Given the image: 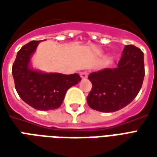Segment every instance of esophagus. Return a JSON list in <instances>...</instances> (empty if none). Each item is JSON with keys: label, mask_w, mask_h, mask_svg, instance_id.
Segmentation results:
<instances>
[{"label": "esophagus", "mask_w": 157, "mask_h": 157, "mask_svg": "<svg viewBox=\"0 0 157 157\" xmlns=\"http://www.w3.org/2000/svg\"><path fill=\"white\" fill-rule=\"evenodd\" d=\"M87 72H86V71H83L81 73V77H82V79H86V77H87Z\"/></svg>", "instance_id": "1"}]
</instances>
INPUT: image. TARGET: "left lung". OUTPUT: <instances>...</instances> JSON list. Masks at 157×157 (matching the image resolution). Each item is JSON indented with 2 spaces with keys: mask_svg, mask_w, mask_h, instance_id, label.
I'll return each instance as SVG.
<instances>
[{
  "mask_svg": "<svg viewBox=\"0 0 157 157\" xmlns=\"http://www.w3.org/2000/svg\"><path fill=\"white\" fill-rule=\"evenodd\" d=\"M145 76L144 54L126 45L116 68H107L88 75L92 90L86 98L90 108L112 113L124 108L138 95Z\"/></svg>",
  "mask_w": 157,
  "mask_h": 157,
  "instance_id": "8db88e82",
  "label": "left lung"
}]
</instances>
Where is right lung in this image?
Wrapping results in <instances>:
<instances>
[{"instance_id": "add662e5", "label": "right lung", "mask_w": 157, "mask_h": 157, "mask_svg": "<svg viewBox=\"0 0 157 157\" xmlns=\"http://www.w3.org/2000/svg\"><path fill=\"white\" fill-rule=\"evenodd\" d=\"M39 42L33 40L22 46L17 52L12 71L19 97L33 109L45 111L58 109L66 91L82 78L79 74H48L29 68L30 57Z\"/></svg>"}]
</instances>
